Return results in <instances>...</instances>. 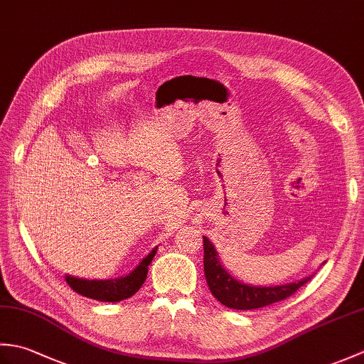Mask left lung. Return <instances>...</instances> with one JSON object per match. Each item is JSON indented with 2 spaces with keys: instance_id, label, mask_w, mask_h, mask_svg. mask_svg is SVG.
Segmentation results:
<instances>
[{
  "instance_id": "1",
  "label": "left lung",
  "mask_w": 364,
  "mask_h": 364,
  "mask_svg": "<svg viewBox=\"0 0 364 364\" xmlns=\"http://www.w3.org/2000/svg\"><path fill=\"white\" fill-rule=\"evenodd\" d=\"M203 266L206 283L210 286L213 296L218 299L222 305L233 310H257L267 305H272L275 301H280L291 294L296 292L300 286L311 280V277H305L301 280L286 283V284H274V286H258L249 284L237 280L231 275L228 270L222 266L219 253L215 250V245L203 236Z\"/></svg>"
}]
</instances>
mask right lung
<instances>
[{
	"mask_svg": "<svg viewBox=\"0 0 364 364\" xmlns=\"http://www.w3.org/2000/svg\"><path fill=\"white\" fill-rule=\"evenodd\" d=\"M158 252V247L146 255V257L139 262V264L131 270L128 275L119 278H107V280H89V278H80L73 275H65V282L73 291L84 297L100 300V301H120L125 300L141 289L144 284L146 272H149V264Z\"/></svg>",
	"mask_w": 364,
	"mask_h": 364,
	"instance_id": "obj_1",
	"label": "right lung"
}]
</instances>
